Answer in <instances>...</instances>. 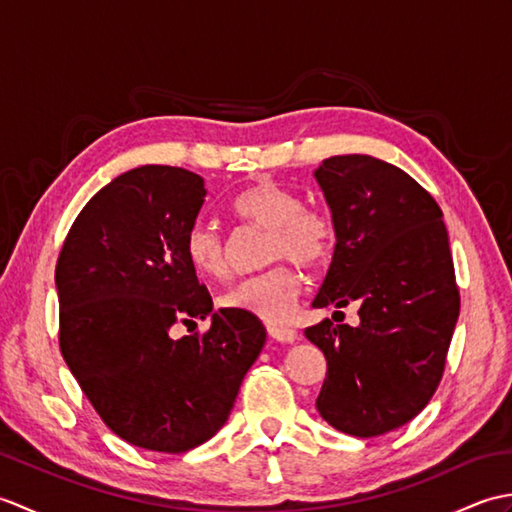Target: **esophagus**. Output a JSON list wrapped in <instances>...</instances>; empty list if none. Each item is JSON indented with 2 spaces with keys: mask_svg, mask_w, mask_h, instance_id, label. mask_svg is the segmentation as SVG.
I'll return each mask as SVG.
<instances>
[{
  "mask_svg": "<svg viewBox=\"0 0 512 512\" xmlns=\"http://www.w3.org/2000/svg\"><path fill=\"white\" fill-rule=\"evenodd\" d=\"M268 334L273 336V339L279 341V343H295V341L299 339V334H297L295 330H290V328H277V325H270Z\"/></svg>",
  "mask_w": 512,
  "mask_h": 512,
  "instance_id": "obj_1",
  "label": "esophagus"
}]
</instances>
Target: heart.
<instances>
[{"label": "heart", "mask_w": 512, "mask_h": 512, "mask_svg": "<svg viewBox=\"0 0 512 512\" xmlns=\"http://www.w3.org/2000/svg\"><path fill=\"white\" fill-rule=\"evenodd\" d=\"M239 220L268 228V262L290 259L303 268L325 264L336 244L332 220L317 209H306L297 193L275 180H259L233 202ZM187 257L200 275L222 279L228 275V248L220 228L195 224L187 235ZM301 290L299 275L286 264L246 277L222 295L226 310L248 312L268 323H284L295 310Z\"/></svg>", "instance_id": "heart-1"}]
</instances>
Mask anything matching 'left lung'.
Returning <instances> with one entry per match:
<instances>
[{
  "mask_svg": "<svg viewBox=\"0 0 512 512\" xmlns=\"http://www.w3.org/2000/svg\"><path fill=\"white\" fill-rule=\"evenodd\" d=\"M314 178L336 246L312 306L361 303L356 328H306L328 361L317 409L350 436H383L427 407L444 372L460 314L449 233L436 200L389 162L332 156Z\"/></svg>",
  "mask_w": 512,
  "mask_h": 512,
  "instance_id": "left-lung-1",
  "label": "left lung"
}]
</instances>
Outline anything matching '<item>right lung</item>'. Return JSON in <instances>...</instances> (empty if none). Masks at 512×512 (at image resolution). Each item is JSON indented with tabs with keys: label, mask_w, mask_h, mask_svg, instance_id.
Here are the masks:
<instances>
[{
	"label": "right lung",
	"mask_w": 512,
	"mask_h": 512,
	"mask_svg": "<svg viewBox=\"0 0 512 512\" xmlns=\"http://www.w3.org/2000/svg\"><path fill=\"white\" fill-rule=\"evenodd\" d=\"M204 200L193 171H125L83 206L54 273L65 363L107 427L147 451L213 438L266 343L255 314L213 312L195 277L187 235ZM206 316L202 337L170 336L173 322Z\"/></svg>",
	"instance_id": "add662e5"
}]
</instances>
